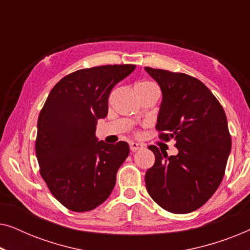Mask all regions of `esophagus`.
Instances as JSON below:
<instances>
[{
    "label": "esophagus",
    "instance_id": "34e87169",
    "mask_svg": "<svg viewBox=\"0 0 250 250\" xmlns=\"http://www.w3.org/2000/svg\"><path fill=\"white\" fill-rule=\"evenodd\" d=\"M142 145L141 143H138V142H129V149L132 150V151H136V150L141 149L142 148Z\"/></svg>",
    "mask_w": 250,
    "mask_h": 250
}]
</instances>
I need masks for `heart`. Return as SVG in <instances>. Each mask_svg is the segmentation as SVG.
Returning a JSON list of instances; mask_svg holds the SVG:
<instances>
[{
	"instance_id": "heart-1",
	"label": "heart",
	"mask_w": 250,
	"mask_h": 250,
	"mask_svg": "<svg viewBox=\"0 0 250 250\" xmlns=\"http://www.w3.org/2000/svg\"><path fill=\"white\" fill-rule=\"evenodd\" d=\"M153 86H156V85L151 83V82L140 81V82H138V83H135L134 88H135V91H138V90H142V88H149V87H153Z\"/></svg>"
}]
</instances>
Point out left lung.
<instances>
[{
  "instance_id": "left-lung-1",
  "label": "left lung",
  "mask_w": 250,
  "mask_h": 250,
  "mask_svg": "<svg viewBox=\"0 0 250 250\" xmlns=\"http://www.w3.org/2000/svg\"><path fill=\"white\" fill-rule=\"evenodd\" d=\"M163 92L156 128L159 139L175 140L176 156L156 146L155 164L146 173L148 193L170 213L198 209L215 193L231 151L224 109L209 88L183 73L146 67Z\"/></svg>"
}]
</instances>
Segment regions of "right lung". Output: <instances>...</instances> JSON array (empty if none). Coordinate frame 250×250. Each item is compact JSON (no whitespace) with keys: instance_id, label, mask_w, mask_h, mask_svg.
Listing matches in <instances>:
<instances>
[{"instance_id":"add662e5","label":"right lung","mask_w":250,"mask_h":250,"mask_svg":"<svg viewBox=\"0 0 250 250\" xmlns=\"http://www.w3.org/2000/svg\"><path fill=\"white\" fill-rule=\"evenodd\" d=\"M135 67L107 64L74 71L54 85L40 112L35 150L41 176L68 209H94L114 189L128 143L98 141L95 125L108 114L112 88Z\"/></svg>"}]
</instances>
